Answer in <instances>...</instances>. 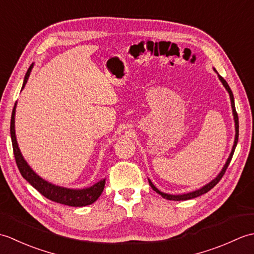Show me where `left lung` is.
Here are the masks:
<instances>
[{
	"label": "left lung",
	"instance_id": "left-lung-1",
	"mask_svg": "<svg viewBox=\"0 0 254 254\" xmlns=\"http://www.w3.org/2000/svg\"><path fill=\"white\" fill-rule=\"evenodd\" d=\"M218 77H219V79H220V82H222L223 85L225 86V88L228 90L229 96H230V100H231V107H233V112H234V118H235V123H236V138H235V144H234V146H233V150H231V153H230V156H229V158H228V160H227V163H226V165L224 166V168H223L222 171H220V174H219L216 178H215V179H214L212 182H209L208 185H206L205 187H203L202 189H199V190H196V191H194V192H190V193H187V194H182V195H171V194H166V193L160 192V191L158 190V189L156 188L152 182H150V180H148L149 186L153 188L154 191L159 193L160 195L163 196V197H165V198H167V199H170V201H186V199H191V198H194V197H197V196H199V195H202V194H205L206 192H208L209 190H212V189L217 185V183L220 181V179H222V178H223V176L225 175L226 169L228 168V166H229V164H230V160H231V158H233V155H234V152H235V149H236L237 143H238V136H239V119H238V113H237V111H236L233 91H231V89H230V87H229V85L227 84V82H226V80H225L222 76H220V75H218Z\"/></svg>",
	"mask_w": 254,
	"mask_h": 254
}]
</instances>
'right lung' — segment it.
<instances>
[{
	"mask_svg": "<svg viewBox=\"0 0 254 254\" xmlns=\"http://www.w3.org/2000/svg\"><path fill=\"white\" fill-rule=\"evenodd\" d=\"M31 68H32V64L29 66L28 71H27L25 75L24 84L21 89L25 87L27 80H28ZM15 107H16V104L14 106V109L12 112V118H10V137H12L13 152H14V157L16 160V165H17L21 176H23L37 191H39L42 195L51 199L53 202L68 205V206L80 207V206H86V205L93 204L95 201H97V198L100 196V194L102 193V191H104L105 183H106L105 179L97 182L96 185H94L90 188L83 189V190H72V189H65V188L53 186L51 183L41 179L39 176L36 175L35 172L31 170L30 167L27 165L25 159L23 158V156H21L18 145H17V141H16Z\"/></svg>",
	"mask_w": 254,
	"mask_h": 254,
	"instance_id": "1",
	"label": "right lung"
}]
</instances>
